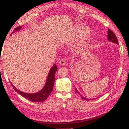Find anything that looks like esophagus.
<instances>
[{
	"label": "esophagus",
	"mask_w": 129,
	"mask_h": 129,
	"mask_svg": "<svg viewBox=\"0 0 129 129\" xmlns=\"http://www.w3.org/2000/svg\"><path fill=\"white\" fill-rule=\"evenodd\" d=\"M59 63L60 65H62V66L65 65V64H66V59L65 58H62V59H61L60 61H59Z\"/></svg>",
	"instance_id": "34e87169"
}]
</instances>
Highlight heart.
<instances>
[{
    "instance_id": "b5f03b06",
    "label": "heart",
    "mask_w": 129,
    "mask_h": 129,
    "mask_svg": "<svg viewBox=\"0 0 129 129\" xmlns=\"http://www.w3.org/2000/svg\"><path fill=\"white\" fill-rule=\"evenodd\" d=\"M90 32L89 28L84 25H78L76 29V35L78 39H81L87 36ZM84 44L86 43V40L84 41Z\"/></svg>"
}]
</instances>
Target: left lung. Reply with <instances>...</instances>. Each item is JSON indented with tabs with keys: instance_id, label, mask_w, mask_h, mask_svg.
I'll list each match as a JSON object with an SVG mask.
<instances>
[{
	"instance_id": "1",
	"label": "left lung",
	"mask_w": 129,
	"mask_h": 129,
	"mask_svg": "<svg viewBox=\"0 0 129 129\" xmlns=\"http://www.w3.org/2000/svg\"><path fill=\"white\" fill-rule=\"evenodd\" d=\"M107 38H108V40L110 41H111V42H114V43H115V44H119V43H118V39H117V36H116V35H115V34L110 29H108V35H107ZM75 90H76V91L77 92V93H78L79 94H80V95L81 96V97L83 99V100H94V99H86V98H84L83 96H82V95L78 93V91L77 90V89H76L75 88Z\"/></svg>"
}]
</instances>
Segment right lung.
Here are the masks:
<instances>
[{
	"label": "right lung",
	"mask_w": 129,
	"mask_h": 129,
	"mask_svg": "<svg viewBox=\"0 0 129 129\" xmlns=\"http://www.w3.org/2000/svg\"><path fill=\"white\" fill-rule=\"evenodd\" d=\"M22 28V26H19V27H16L13 32H12L11 34L14 32H15L16 31L19 30V29ZM57 71V65L54 64L50 70L49 74L48 75L47 81L46 82V84L45 87L42 89L38 93H34V94H28V93H25L24 92H22L20 90L17 89L14 85L12 84V86L13 88L16 91V92L21 95V96L24 97V98L28 99L29 101H32V102H42L44 101L49 96V95H50L51 92L53 90V88L54 83L55 81V77L54 75L56 71Z\"/></svg>",
	"instance_id": "1"
}]
</instances>
